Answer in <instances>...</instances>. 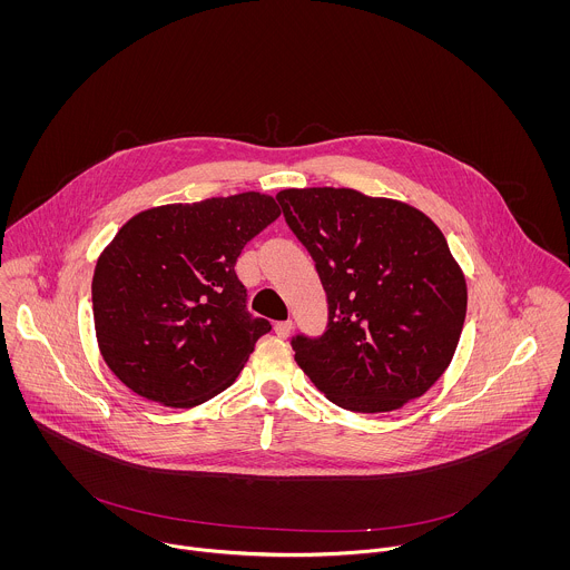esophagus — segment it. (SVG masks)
Returning <instances> with one entry per match:
<instances>
[{"label": "esophagus", "instance_id": "1", "mask_svg": "<svg viewBox=\"0 0 570 570\" xmlns=\"http://www.w3.org/2000/svg\"><path fill=\"white\" fill-rule=\"evenodd\" d=\"M274 331L278 337H287L292 333V321H281L274 325Z\"/></svg>", "mask_w": 570, "mask_h": 570}]
</instances>
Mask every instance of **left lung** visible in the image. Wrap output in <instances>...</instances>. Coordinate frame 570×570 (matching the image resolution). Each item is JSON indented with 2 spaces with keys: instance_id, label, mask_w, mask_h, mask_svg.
I'll use <instances>...</instances> for the list:
<instances>
[{
  "instance_id": "obj_1",
  "label": "left lung",
  "mask_w": 570,
  "mask_h": 570,
  "mask_svg": "<svg viewBox=\"0 0 570 570\" xmlns=\"http://www.w3.org/2000/svg\"><path fill=\"white\" fill-rule=\"evenodd\" d=\"M276 199L328 301L325 335L292 340L298 366L344 410L421 397L450 366L468 312L443 233L410 204L353 188H287Z\"/></svg>"
}]
</instances>
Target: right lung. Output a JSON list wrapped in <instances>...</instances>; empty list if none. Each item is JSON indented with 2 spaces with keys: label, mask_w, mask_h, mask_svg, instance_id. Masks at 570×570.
I'll return each instance as SVG.
<instances>
[{
  "label": "right lung",
  "mask_w": 570,
  "mask_h": 570,
  "mask_svg": "<svg viewBox=\"0 0 570 570\" xmlns=\"http://www.w3.org/2000/svg\"><path fill=\"white\" fill-rule=\"evenodd\" d=\"M281 215L274 197L239 193L166 204L131 217L94 269L100 355L134 393L193 407L226 391L272 325L245 309L235 265Z\"/></svg>",
  "instance_id": "1"
}]
</instances>
